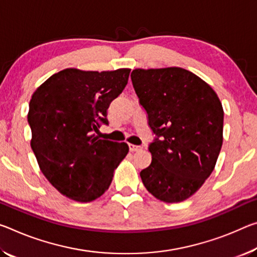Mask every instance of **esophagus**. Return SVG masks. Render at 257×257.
Returning <instances> with one entry per match:
<instances>
[{"label": "esophagus", "mask_w": 257, "mask_h": 257, "mask_svg": "<svg viewBox=\"0 0 257 257\" xmlns=\"http://www.w3.org/2000/svg\"><path fill=\"white\" fill-rule=\"evenodd\" d=\"M142 149V146H140V145H134V144H129V150L132 151V152H137V151H141Z\"/></svg>", "instance_id": "obj_1"}]
</instances>
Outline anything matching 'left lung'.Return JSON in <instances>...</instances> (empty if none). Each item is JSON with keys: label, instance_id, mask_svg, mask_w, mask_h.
I'll use <instances>...</instances> for the list:
<instances>
[{"label": "left lung", "instance_id": "left-lung-1", "mask_svg": "<svg viewBox=\"0 0 257 257\" xmlns=\"http://www.w3.org/2000/svg\"><path fill=\"white\" fill-rule=\"evenodd\" d=\"M132 81L157 137L152 162L141 172L149 192L180 202L200 189L216 165L223 143L224 112L216 92L181 67L137 68Z\"/></svg>", "mask_w": 257, "mask_h": 257}]
</instances>
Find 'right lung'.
Wrapping results in <instances>:
<instances>
[{"label": "right lung", "mask_w": 257, "mask_h": 257, "mask_svg": "<svg viewBox=\"0 0 257 257\" xmlns=\"http://www.w3.org/2000/svg\"><path fill=\"white\" fill-rule=\"evenodd\" d=\"M129 73L66 68L32 96V150L47 180L72 200L88 202L104 194L127 156V144L100 140L97 133L101 123L108 124L107 108L127 85Z\"/></svg>", "instance_id": "right-lung-1"}]
</instances>
